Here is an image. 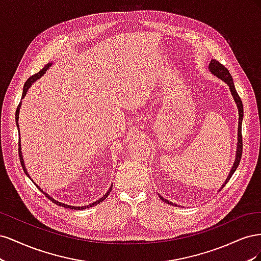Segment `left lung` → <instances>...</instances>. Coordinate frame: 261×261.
<instances>
[{"mask_svg":"<svg viewBox=\"0 0 261 261\" xmlns=\"http://www.w3.org/2000/svg\"><path fill=\"white\" fill-rule=\"evenodd\" d=\"M209 69H210V72H211L212 74H215L217 77L221 78V80H222L224 83H226L227 86L230 87V90H231V92H232V96H233V98H234V101L236 102V105H238L239 115H240V117H239V140H238V151H236V159H235V162H234V164H233V168H232V170H231V172H230V174H228L226 180L224 181V184L222 185V187H221V189H222V188L226 185L227 181L230 180V178L232 177V175L234 174V172H235L236 169H238V167L240 165V162H241V159H242V153H243L242 122H243L244 109H243V102H242V100H241V98H240V96H239L238 91H236V89H235V86H234V83H233V78H232L230 72H228V69H227L224 65L221 64V63H219L218 61H216V60H211L210 64H209ZM221 189H220V191H221ZM160 198H161L164 202L173 204V203L170 202L169 200L164 199L163 197H161V196H160ZM173 206H174V204H173Z\"/></svg>","mask_w":261,"mask_h":261,"instance_id":"obj_1","label":"left lung"}]
</instances>
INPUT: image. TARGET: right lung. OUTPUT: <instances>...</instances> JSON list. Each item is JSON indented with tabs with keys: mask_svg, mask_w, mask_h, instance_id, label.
<instances>
[{
	"mask_svg": "<svg viewBox=\"0 0 261 261\" xmlns=\"http://www.w3.org/2000/svg\"><path fill=\"white\" fill-rule=\"evenodd\" d=\"M51 66V63L50 64H46L41 70H39V72L37 73V74H35V75H33V76H30L28 80L26 81V83H25V85H23V89H22V96H21V98H23L26 96V93H27V91H28V89L30 88V86L33 85V83L36 81V80H38V78H40L44 73H45V70H48V68ZM19 108H20V103L18 105V107H17V109H16V114H15V121H16V124H17V127H19L18 126V115H19ZM18 153H19V160H20V164H21V167H22V170H23V172L26 173V175L28 176V177H30L29 175H28V173H27V170H26V167H25V164H23V159H22V155H21V151H20V141H19V147H18ZM39 189H40V187L39 186H37ZM112 191V187H110V189L108 191V193L102 197V198H100L99 200H97V201H94V202H92V203H90V204H88V206H84V207H74V206H69V204H65V203H61V202H59V201H57L55 199H53L52 197H50L49 195H46L45 193H43L44 195H45V197H48V198L50 199V200H52L54 203H57V204H59V206H63L64 208H68V209H75V210H82V209H86V208H89V207H92V206H96V204H98L99 202H101V201H103L107 197L109 196V194H110V192ZM42 192V191H41Z\"/></svg>",
	"mask_w": 261,
	"mask_h": 261,
	"instance_id": "right-lung-1",
	"label": "right lung"
}]
</instances>
